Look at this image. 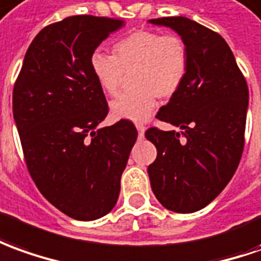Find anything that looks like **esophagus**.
Instances as JSON below:
<instances>
[{
	"instance_id": "34e87169",
	"label": "esophagus",
	"mask_w": 261,
	"mask_h": 261,
	"mask_svg": "<svg viewBox=\"0 0 261 261\" xmlns=\"http://www.w3.org/2000/svg\"><path fill=\"white\" fill-rule=\"evenodd\" d=\"M136 129H138V136H139V139H143V136H145V126H143V125H136Z\"/></svg>"
}]
</instances>
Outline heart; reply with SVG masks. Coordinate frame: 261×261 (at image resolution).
<instances>
[{
  "mask_svg": "<svg viewBox=\"0 0 261 261\" xmlns=\"http://www.w3.org/2000/svg\"><path fill=\"white\" fill-rule=\"evenodd\" d=\"M113 54L93 52L91 71L108 95H116L125 76L132 75V88L111 103L116 119L145 120L153 111L154 98H172L188 76V45L177 35L139 30L119 39Z\"/></svg>",
  "mask_w": 261,
  "mask_h": 261,
  "instance_id": "1",
  "label": "heart"
}]
</instances>
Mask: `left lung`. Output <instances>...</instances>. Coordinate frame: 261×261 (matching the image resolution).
I'll return each mask as SVG.
<instances>
[{"mask_svg": "<svg viewBox=\"0 0 261 261\" xmlns=\"http://www.w3.org/2000/svg\"><path fill=\"white\" fill-rule=\"evenodd\" d=\"M183 38L189 71L158 119L180 130L150 127L156 146L148 175L156 199L176 213H193L220 195L243 153L249 88L233 52L219 34L185 17L149 19Z\"/></svg>", "mask_w": 261, "mask_h": 261, "instance_id": "1", "label": "left lung"}]
</instances>
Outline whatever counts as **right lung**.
I'll return each instance as SVG.
<instances>
[{"label": "right lung", "instance_id": "obj_1", "mask_svg": "<svg viewBox=\"0 0 261 261\" xmlns=\"http://www.w3.org/2000/svg\"><path fill=\"white\" fill-rule=\"evenodd\" d=\"M123 19L75 15L34 38L12 93L27 168L49 203L76 220H96L118 202L120 176L138 132L108 115L91 55Z\"/></svg>", "mask_w": 261, "mask_h": 261}]
</instances>
